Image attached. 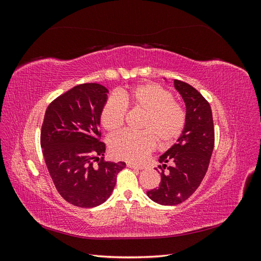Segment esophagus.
Returning a JSON list of instances; mask_svg holds the SVG:
<instances>
[{
    "mask_svg": "<svg viewBox=\"0 0 261 261\" xmlns=\"http://www.w3.org/2000/svg\"><path fill=\"white\" fill-rule=\"evenodd\" d=\"M127 167L128 168H130V169H136V170H143L144 169V167H139V165H136V164H134V163H127Z\"/></svg>",
    "mask_w": 261,
    "mask_h": 261,
    "instance_id": "1",
    "label": "esophagus"
}]
</instances>
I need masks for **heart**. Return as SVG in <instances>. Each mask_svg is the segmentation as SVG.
<instances>
[{
    "instance_id": "1",
    "label": "heart",
    "mask_w": 261,
    "mask_h": 261,
    "mask_svg": "<svg viewBox=\"0 0 261 261\" xmlns=\"http://www.w3.org/2000/svg\"><path fill=\"white\" fill-rule=\"evenodd\" d=\"M121 98L112 94L105 102L100 120L103 127L113 133L124 125L126 103L145 112L140 125L141 133L122 132L110 139V151L116 159L144 162L155 147L176 140L186 123L184 108L174 101L173 94L156 84L139 85L130 90H122Z\"/></svg>"
}]
</instances>
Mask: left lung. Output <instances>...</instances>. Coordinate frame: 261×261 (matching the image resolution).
<instances>
[{
	"label": "left lung",
	"mask_w": 261,
	"mask_h": 261,
	"mask_svg": "<svg viewBox=\"0 0 261 261\" xmlns=\"http://www.w3.org/2000/svg\"><path fill=\"white\" fill-rule=\"evenodd\" d=\"M174 87L186 107L185 127L176 144L160 158L161 181L147 196L163 206H175L191 197L203 179L215 146V128L210 105L187 83L175 80ZM172 165L165 171L166 163Z\"/></svg>",
	"instance_id": "left-lung-1"
}]
</instances>
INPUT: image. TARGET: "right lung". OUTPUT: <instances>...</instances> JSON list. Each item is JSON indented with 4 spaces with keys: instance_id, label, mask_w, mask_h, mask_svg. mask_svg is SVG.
I'll use <instances>...</instances> for the list:
<instances>
[{
    "instance_id": "right-lung-1",
    "label": "right lung",
    "mask_w": 261,
    "mask_h": 261,
    "mask_svg": "<svg viewBox=\"0 0 261 261\" xmlns=\"http://www.w3.org/2000/svg\"><path fill=\"white\" fill-rule=\"evenodd\" d=\"M108 93L99 84L78 85L52 101L44 114L40 140L46 168L60 195L77 207L107 201L126 167L103 160L99 126Z\"/></svg>"
}]
</instances>
